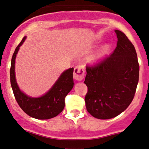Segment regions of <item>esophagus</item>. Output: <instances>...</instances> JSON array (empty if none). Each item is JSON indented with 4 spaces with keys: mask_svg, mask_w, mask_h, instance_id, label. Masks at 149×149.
Masks as SVG:
<instances>
[{
    "mask_svg": "<svg viewBox=\"0 0 149 149\" xmlns=\"http://www.w3.org/2000/svg\"><path fill=\"white\" fill-rule=\"evenodd\" d=\"M84 74H85V68L83 65H77L75 67L73 71V78L76 81H81L84 79Z\"/></svg>",
    "mask_w": 149,
    "mask_h": 149,
    "instance_id": "obj_1",
    "label": "esophagus"
}]
</instances>
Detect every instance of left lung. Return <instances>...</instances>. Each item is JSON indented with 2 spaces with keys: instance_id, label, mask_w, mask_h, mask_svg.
<instances>
[{
  "instance_id": "obj_1",
  "label": "left lung",
  "mask_w": 149,
  "mask_h": 149,
  "mask_svg": "<svg viewBox=\"0 0 149 149\" xmlns=\"http://www.w3.org/2000/svg\"><path fill=\"white\" fill-rule=\"evenodd\" d=\"M118 41L110 56L86 66L85 97L88 112L98 119L114 118L124 111L134 99L139 77V65L134 45L116 30Z\"/></svg>"
}]
</instances>
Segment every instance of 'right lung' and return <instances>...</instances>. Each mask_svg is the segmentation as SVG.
<instances>
[{
    "label": "right lung",
    "instance_id": "1",
    "mask_svg": "<svg viewBox=\"0 0 149 149\" xmlns=\"http://www.w3.org/2000/svg\"><path fill=\"white\" fill-rule=\"evenodd\" d=\"M26 37L15 48L11 59L10 69V84L14 96L20 107L26 114L36 119H49L58 115L65 106V98L73 88V68L65 70L61 74L51 88L42 96L33 98L29 96L20 90L15 74V62L20 46H22Z\"/></svg>",
    "mask_w": 149,
    "mask_h": 149
}]
</instances>
